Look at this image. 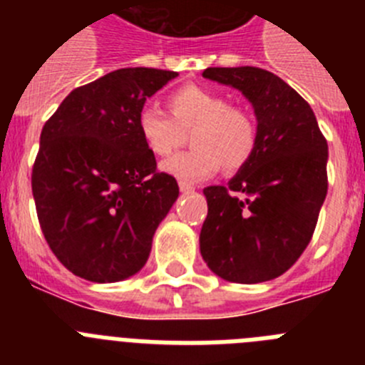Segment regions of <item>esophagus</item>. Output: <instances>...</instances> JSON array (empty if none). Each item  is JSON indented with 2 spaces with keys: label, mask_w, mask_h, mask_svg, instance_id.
<instances>
[{
  "label": "esophagus",
  "mask_w": 365,
  "mask_h": 365,
  "mask_svg": "<svg viewBox=\"0 0 365 365\" xmlns=\"http://www.w3.org/2000/svg\"><path fill=\"white\" fill-rule=\"evenodd\" d=\"M179 190H180V192H182V193L192 192L193 185H192V182H188V180H179Z\"/></svg>",
  "instance_id": "esophagus-1"
}]
</instances>
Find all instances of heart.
<instances>
[{"label":"heart","mask_w":365,"mask_h":365,"mask_svg":"<svg viewBox=\"0 0 365 365\" xmlns=\"http://www.w3.org/2000/svg\"><path fill=\"white\" fill-rule=\"evenodd\" d=\"M170 115L155 106L138 111L137 128L144 146L155 157L172 155L190 133L193 150L175 155L163 172L179 180H199L222 168L237 172L252 159L257 122L248 109L232 106L228 95L201 86L180 87L168 98Z\"/></svg>","instance_id":"1"}]
</instances>
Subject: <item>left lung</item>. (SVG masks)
<instances>
[{"label":"left lung","mask_w":365,"mask_h":365,"mask_svg":"<svg viewBox=\"0 0 365 365\" xmlns=\"http://www.w3.org/2000/svg\"><path fill=\"white\" fill-rule=\"evenodd\" d=\"M202 76L252 104L257 146L227 186L202 190L199 247L208 269L234 283L278 278L307 248L327 195V140L311 106L259 67H208Z\"/></svg>","instance_id":"obj_1"}]
</instances>
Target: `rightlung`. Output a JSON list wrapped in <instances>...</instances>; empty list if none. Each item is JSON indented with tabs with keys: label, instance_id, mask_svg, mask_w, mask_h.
I'll return each mask as SVG.
<instances>
[{
	"label": "right lung",
	"instance_id": "right-lung-1",
	"mask_svg": "<svg viewBox=\"0 0 365 365\" xmlns=\"http://www.w3.org/2000/svg\"><path fill=\"white\" fill-rule=\"evenodd\" d=\"M175 76L113 71L71 91L41 130L32 168L38 221L60 263L87 282H122L143 269L179 197L137 128L146 98Z\"/></svg>",
	"mask_w": 365,
	"mask_h": 365
}]
</instances>
